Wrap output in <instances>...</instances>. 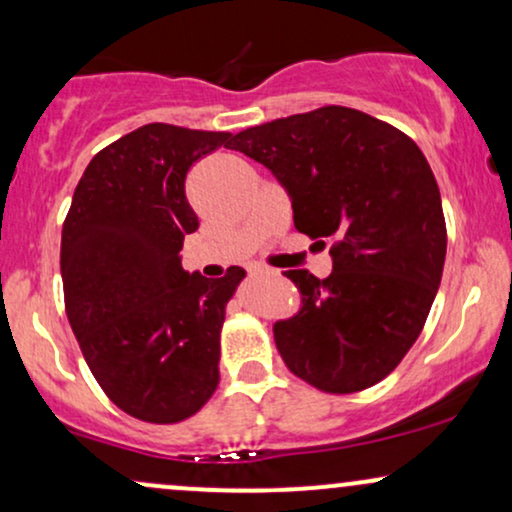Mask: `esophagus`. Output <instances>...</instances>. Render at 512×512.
Returning a JSON list of instances; mask_svg holds the SVG:
<instances>
[{
	"label": "esophagus",
	"instance_id": "34e87169",
	"mask_svg": "<svg viewBox=\"0 0 512 512\" xmlns=\"http://www.w3.org/2000/svg\"><path fill=\"white\" fill-rule=\"evenodd\" d=\"M267 272H269V269L262 267V264H250V267H248V274H250V276H255V274H267Z\"/></svg>",
	"mask_w": 512,
	"mask_h": 512
}]
</instances>
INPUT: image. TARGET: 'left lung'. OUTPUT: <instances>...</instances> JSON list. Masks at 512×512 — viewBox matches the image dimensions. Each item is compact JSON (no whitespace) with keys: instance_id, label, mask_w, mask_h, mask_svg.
<instances>
[{"instance_id":"1","label":"left lung","mask_w":512,"mask_h":512,"mask_svg":"<svg viewBox=\"0 0 512 512\" xmlns=\"http://www.w3.org/2000/svg\"><path fill=\"white\" fill-rule=\"evenodd\" d=\"M228 149L272 170L298 231L332 240L327 279L284 272L301 291L298 313L274 322L284 363L330 395L378 385L419 339L443 276L448 231L426 156L344 105L248 127Z\"/></svg>"}]
</instances>
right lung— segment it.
Instances as JSON below:
<instances>
[{
  "label": "right lung",
  "instance_id": "1",
  "mask_svg": "<svg viewBox=\"0 0 512 512\" xmlns=\"http://www.w3.org/2000/svg\"><path fill=\"white\" fill-rule=\"evenodd\" d=\"M233 142L151 122L91 158L62 226L64 308L93 378L125 414L178 424L219 387L226 303L245 272L187 274L182 240L199 221L185 178Z\"/></svg>",
  "mask_w": 512,
  "mask_h": 512
}]
</instances>
